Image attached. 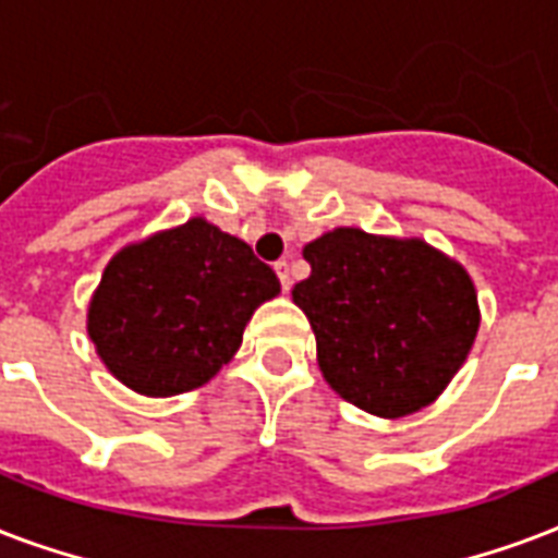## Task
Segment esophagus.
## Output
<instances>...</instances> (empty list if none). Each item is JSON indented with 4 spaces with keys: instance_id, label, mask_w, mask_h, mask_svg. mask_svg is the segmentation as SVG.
<instances>
[{
    "instance_id": "obj_1",
    "label": "esophagus",
    "mask_w": 558,
    "mask_h": 558,
    "mask_svg": "<svg viewBox=\"0 0 558 558\" xmlns=\"http://www.w3.org/2000/svg\"><path fill=\"white\" fill-rule=\"evenodd\" d=\"M276 276H279V282H282V291H291V284H293V279H291V265H288V262H276Z\"/></svg>"
}]
</instances>
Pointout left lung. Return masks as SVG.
I'll list each match as a JSON object with an SVG mask.
<instances>
[{
  "instance_id": "obj_1",
  "label": "left lung",
  "mask_w": 558,
  "mask_h": 558,
  "mask_svg": "<svg viewBox=\"0 0 558 558\" xmlns=\"http://www.w3.org/2000/svg\"><path fill=\"white\" fill-rule=\"evenodd\" d=\"M311 276L293 284L326 381L375 416H408L448 387L481 314L463 267L418 239L340 227L302 250Z\"/></svg>"
}]
</instances>
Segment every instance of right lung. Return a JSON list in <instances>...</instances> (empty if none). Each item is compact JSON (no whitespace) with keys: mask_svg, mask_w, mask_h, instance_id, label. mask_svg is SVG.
Returning a JSON list of instances; mask_svg holds the SVG:
<instances>
[{"mask_svg":"<svg viewBox=\"0 0 558 558\" xmlns=\"http://www.w3.org/2000/svg\"><path fill=\"white\" fill-rule=\"evenodd\" d=\"M279 293L274 267L203 218L124 247L89 305L107 369L142 396L194 390L241 347L253 311Z\"/></svg>","mask_w":558,"mask_h":558,"instance_id":"right-lung-1","label":"right lung"}]
</instances>
